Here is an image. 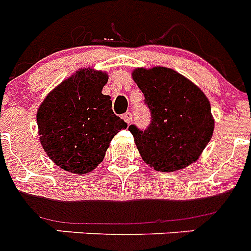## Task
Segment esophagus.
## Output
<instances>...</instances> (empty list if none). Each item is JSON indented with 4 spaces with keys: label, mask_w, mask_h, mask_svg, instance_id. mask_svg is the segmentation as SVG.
Here are the masks:
<instances>
[{
    "label": "esophagus",
    "mask_w": 251,
    "mask_h": 251,
    "mask_svg": "<svg viewBox=\"0 0 251 251\" xmlns=\"http://www.w3.org/2000/svg\"><path fill=\"white\" fill-rule=\"evenodd\" d=\"M123 119H124V122H126V123L130 124V123H132V114H130L129 112L126 113V114H123Z\"/></svg>",
    "instance_id": "34e87169"
}]
</instances>
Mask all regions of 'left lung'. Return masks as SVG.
<instances>
[{"label": "left lung", "instance_id": "obj_1", "mask_svg": "<svg viewBox=\"0 0 251 251\" xmlns=\"http://www.w3.org/2000/svg\"><path fill=\"white\" fill-rule=\"evenodd\" d=\"M132 77L145 94L152 118L146 130L129 127L142 159L161 172L182 170L196 162L214 133L207 97L166 66L137 68Z\"/></svg>", "mask_w": 251, "mask_h": 251}]
</instances>
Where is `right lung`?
<instances>
[{
	"mask_svg": "<svg viewBox=\"0 0 251 251\" xmlns=\"http://www.w3.org/2000/svg\"><path fill=\"white\" fill-rule=\"evenodd\" d=\"M108 74L90 68L51 90L36 113L40 143L49 158L74 175L100 165L110 141L127 123L113 113L109 95L101 93Z\"/></svg>",
	"mask_w": 251,
	"mask_h": 251,
	"instance_id": "obj_1",
	"label": "right lung"
}]
</instances>
